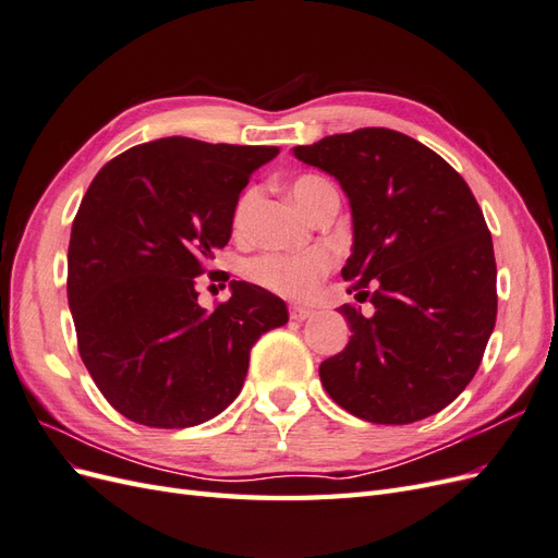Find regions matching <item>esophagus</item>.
I'll list each match as a JSON object with an SVG mask.
<instances>
[{
    "mask_svg": "<svg viewBox=\"0 0 558 558\" xmlns=\"http://www.w3.org/2000/svg\"><path fill=\"white\" fill-rule=\"evenodd\" d=\"M289 314H291V318H293V320H305V318H310V316H312L314 312H312V310H307V307H300V305H291Z\"/></svg>",
    "mask_w": 558,
    "mask_h": 558,
    "instance_id": "esophagus-1",
    "label": "esophagus"
}]
</instances>
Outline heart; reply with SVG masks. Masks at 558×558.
I'll use <instances>...</instances> for the list:
<instances>
[{
  "mask_svg": "<svg viewBox=\"0 0 558 558\" xmlns=\"http://www.w3.org/2000/svg\"><path fill=\"white\" fill-rule=\"evenodd\" d=\"M324 185L330 183L320 177H300L293 183V197L298 205L305 209L307 202L324 189ZM253 199H256V193L253 191H246L240 197L232 214L234 228L244 226ZM332 265L335 256L326 246H314L307 251H269L246 265V275L251 281H256L267 291H275L289 298H310L318 289V281L330 272Z\"/></svg>",
  "mask_w": 558,
  "mask_h": 558,
  "instance_id": "1",
  "label": "heart"
}]
</instances>
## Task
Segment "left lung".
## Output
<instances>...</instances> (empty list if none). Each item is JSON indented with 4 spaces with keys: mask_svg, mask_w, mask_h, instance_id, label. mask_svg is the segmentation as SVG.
I'll return each instance as SVG.
<instances>
[{
    "mask_svg": "<svg viewBox=\"0 0 558 558\" xmlns=\"http://www.w3.org/2000/svg\"><path fill=\"white\" fill-rule=\"evenodd\" d=\"M293 156L340 181L353 246L342 277L349 344L320 363L328 396L373 424H414L475 377L496 326L492 232L463 177L408 134L361 128Z\"/></svg>",
    "mask_w": 558,
    "mask_h": 558,
    "instance_id": "8db88e82",
    "label": "left lung"
}]
</instances>
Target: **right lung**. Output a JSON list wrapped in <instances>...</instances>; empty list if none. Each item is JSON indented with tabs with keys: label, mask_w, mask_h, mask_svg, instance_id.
<instances>
[{
	"label": "right lung",
	"mask_w": 558,
	"mask_h": 558,
	"mask_svg": "<svg viewBox=\"0 0 558 558\" xmlns=\"http://www.w3.org/2000/svg\"><path fill=\"white\" fill-rule=\"evenodd\" d=\"M277 154L165 137L109 160L83 195L66 253L78 353L134 424L189 428L221 414L242 391L251 347L289 320L260 286L230 281L214 312L195 291L230 240L244 185Z\"/></svg>",
	"instance_id": "obj_1"
}]
</instances>
